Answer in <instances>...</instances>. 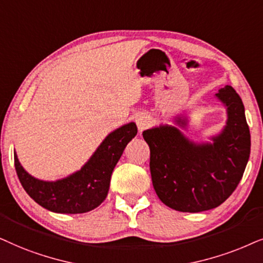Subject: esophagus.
<instances>
[{"mask_svg": "<svg viewBox=\"0 0 263 263\" xmlns=\"http://www.w3.org/2000/svg\"><path fill=\"white\" fill-rule=\"evenodd\" d=\"M136 124H137L139 132H143L152 125V118L148 114H139L136 119Z\"/></svg>", "mask_w": 263, "mask_h": 263, "instance_id": "34e87169", "label": "esophagus"}]
</instances>
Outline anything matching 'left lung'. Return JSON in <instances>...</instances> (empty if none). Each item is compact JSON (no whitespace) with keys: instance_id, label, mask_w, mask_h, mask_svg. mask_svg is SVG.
<instances>
[{"instance_id":"obj_1","label":"left lung","mask_w":263,"mask_h":263,"mask_svg":"<svg viewBox=\"0 0 263 263\" xmlns=\"http://www.w3.org/2000/svg\"><path fill=\"white\" fill-rule=\"evenodd\" d=\"M216 96L226 104L229 120L214 144L196 145L172 126L143 132L150 148L156 195L178 212L198 213L218 207L236 190L246 171L250 131L243 102L230 85Z\"/></svg>"}]
</instances>
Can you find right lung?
Segmentation results:
<instances>
[{
  "instance_id": "obj_1",
  "label": "right lung",
  "mask_w": 263,
  "mask_h": 263,
  "mask_svg": "<svg viewBox=\"0 0 263 263\" xmlns=\"http://www.w3.org/2000/svg\"><path fill=\"white\" fill-rule=\"evenodd\" d=\"M137 135V126L129 122L104 139L89 162L66 179L43 181L31 177L14 153V166L27 195L48 211L61 214H79L99 207L107 197L110 176L125 146Z\"/></svg>"
}]
</instances>
